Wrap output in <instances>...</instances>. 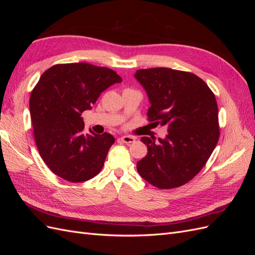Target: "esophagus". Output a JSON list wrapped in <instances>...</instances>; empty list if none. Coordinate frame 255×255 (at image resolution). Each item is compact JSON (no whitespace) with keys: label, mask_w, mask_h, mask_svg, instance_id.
Here are the masks:
<instances>
[{"label":"esophagus","mask_w":255,"mask_h":255,"mask_svg":"<svg viewBox=\"0 0 255 255\" xmlns=\"http://www.w3.org/2000/svg\"><path fill=\"white\" fill-rule=\"evenodd\" d=\"M119 139H120L122 142H125V143H127V144L135 142V138L132 137V136H122V137L119 138Z\"/></svg>","instance_id":"34e87169"}]
</instances>
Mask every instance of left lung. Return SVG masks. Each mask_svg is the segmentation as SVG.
Segmentation results:
<instances>
[{"label":"left lung","mask_w":255,"mask_h":255,"mask_svg":"<svg viewBox=\"0 0 255 255\" xmlns=\"http://www.w3.org/2000/svg\"><path fill=\"white\" fill-rule=\"evenodd\" d=\"M135 78L150 100L148 121L168 128L165 139L141 138L148 153L137 171L159 189L180 187L201 171L218 142L214 92L196 74L170 68L140 69Z\"/></svg>","instance_id":"obj_1"}]
</instances>
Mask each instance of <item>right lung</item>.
Here are the masks:
<instances>
[{
	"instance_id": "add662e5",
	"label": "right lung",
	"mask_w": 255,
	"mask_h": 255,
	"mask_svg": "<svg viewBox=\"0 0 255 255\" xmlns=\"http://www.w3.org/2000/svg\"><path fill=\"white\" fill-rule=\"evenodd\" d=\"M120 82L112 69L87 63L57 64L42 73L32 90L29 112L37 149L54 174L81 183L102 170L115 138L84 134L81 115Z\"/></svg>"
}]
</instances>
